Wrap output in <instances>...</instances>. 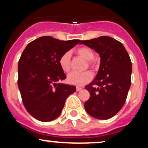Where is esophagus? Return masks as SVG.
Returning <instances> with one entry per match:
<instances>
[{"label": "esophagus", "mask_w": 148, "mask_h": 148, "mask_svg": "<svg viewBox=\"0 0 148 148\" xmlns=\"http://www.w3.org/2000/svg\"><path fill=\"white\" fill-rule=\"evenodd\" d=\"M81 89H82V88H81V87H79V86H77V87H76V91H79V90H81Z\"/></svg>", "instance_id": "obj_1"}]
</instances>
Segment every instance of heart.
Instances as JSON below:
<instances>
[{
	"label": "heart",
	"mask_w": 148,
	"mask_h": 148,
	"mask_svg": "<svg viewBox=\"0 0 148 148\" xmlns=\"http://www.w3.org/2000/svg\"><path fill=\"white\" fill-rule=\"evenodd\" d=\"M76 53L85 60H88V65L95 67L97 64V61L94 58V51L89 47H82L76 50ZM58 63L60 68L64 72H68L70 69V53L67 51L64 53L59 58ZM92 79V74L90 71L78 73L72 72L67 76V81L70 84L74 86H81L88 84Z\"/></svg>",
	"instance_id": "1"
}]
</instances>
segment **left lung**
I'll use <instances>...</instances> for the list:
<instances>
[{
  "label": "left lung",
  "instance_id": "1",
  "mask_svg": "<svg viewBox=\"0 0 148 148\" xmlns=\"http://www.w3.org/2000/svg\"><path fill=\"white\" fill-rule=\"evenodd\" d=\"M80 43L94 49L101 58L96 77L85 87L90 95L85 109L93 118L107 120L125 104L131 86L132 61L123 44L112 37L101 36Z\"/></svg>",
  "mask_w": 148,
  "mask_h": 148
}]
</instances>
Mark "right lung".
Masks as SVG:
<instances>
[{
    "label": "right lung",
    "mask_w": 148,
    "mask_h": 148,
    "mask_svg": "<svg viewBox=\"0 0 148 148\" xmlns=\"http://www.w3.org/2000/svg\"><path fill=\"white\" fill-rule=\"evenodd\" d=\"M81 42L62 41L43 36L30 42L18 64V86L26 111L42 122L57 118L74 86L60 84L66 75L58 63L59 58Z\"/></svg>",
    "instance_id": "obj_1"
}]
</instances>
